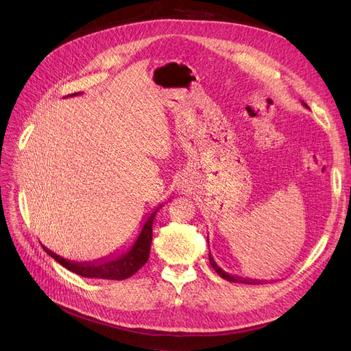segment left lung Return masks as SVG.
<instances>
[{
  "mask_svg": "<svg viewBox=\"0 0 351 351\" xmlns=\"http://www.w3.org/2000/svg\"><path fill=\"white\" fill-rule=\"evenodd\" d=\"M306 108H309L307 107V105L304 104V102H302ZM209 263H210V267L215 269V272L219 275L221 278H224V280H227V281H230V282H241V284H262V281H259V280H252V278H243V277H237V275H230V274H227L224 269H221L218 265H217V262L214 261V258H212V254L209 253Z\"/></svg>",
  "mask_w": 351,
  "mask_h": 351,
  "instance_id": "obj_1",
  "label": "left lung"
}]
</instances>
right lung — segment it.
<instances>
[{
	"label": "right lung",
	"mask_w": 351,
	"mask_h": 351,
	"mask_svg": "<svg viewBox=\"0 0 351 351\" xmlns=\"http://www.w3.org/2000/svg\"><path fill=\"white\" fill-rule=\"evenodd\" d=\"M76 95H80V92L71 93L70 97H76ZM161 208L162 205L156 206L151 214L147 215L139 236H137V239L130 244V246H124L121 250L110 254V256L101 258L98 261L73 262L58 256L57 253L47 249L45 246L42 247H44V250L49 256L54 258L60 265H62V267L67 268L69 271L80 275V277L102 280H125L139 271L147 262V259H149L152 243V224L156 212Z\"/></svg>",
	"instance_id": "add662e5"
}]
</instances>
